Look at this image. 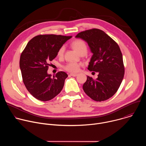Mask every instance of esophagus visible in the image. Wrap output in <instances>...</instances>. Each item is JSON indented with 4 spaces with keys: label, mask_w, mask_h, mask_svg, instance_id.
I'll use <instances>...</instances> for the list:
<instances>
[{
    "label": "esophagus",
    "mask_w": 146,
    "mask_h": 146,
    "mask_svg": "<svg viewBox=\"0 0 146 146\" xmlns=\"http://www.w3.org/2000/svg\"><path fill=\"white\" fill-rule=\"evenodd\" d=\"M69 75L71 76H73V77H76V76H77V74H76V73H70Z\"/></svg>",
    "instance_id": "34e87169"
}]
</instances>
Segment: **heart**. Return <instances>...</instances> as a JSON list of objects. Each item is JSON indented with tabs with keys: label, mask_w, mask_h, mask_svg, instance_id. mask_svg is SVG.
<instances>
[{
	"label": "heart",
	"mask_w": 146,
	"mask_h": 146,
	"mask_svg": "<svg viewBox=\"0 0 146 146\" xmlns=\"http://www.w3.org/2000/svg\"><path fill=\"white\" fill-rule=\"evenodd\" d=\"M72 46L73 48L76 51H77L80 54L82 52H87V44H86L84 41L82 40H76L74 41L72 44ZM64 51H65L64 46H62L58 51V52H57L58 56H62L64 54ZM80 66H81V64L79 63H77V62H70L68 63L64 66V68L66 70L69 72L75 73L79 70Z\"/></svg>",
	"instance_id": "1"
}]
</instances>
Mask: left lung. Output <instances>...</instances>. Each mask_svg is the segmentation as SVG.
<instances>
[{
  "instance_id": "1",
  "label": "left lung",
  "mask_w": 146,
  "mask_h": 146,
  "mask_svg": "<svg viewBox=\"0 0 146 146\" xmlns=\"http://www.w3.org/2000/svg\"><path fill=\"white\" fill-rule=\"evenodd\" d=\"M88 43L93 54L88 69L98 73L95 80L87 76L82 88L92 99L101 102L112 97L119 88L124 76L122 55L115 41L105 32L92 29L76 36Z\"/></svg>"
}]
</instances>
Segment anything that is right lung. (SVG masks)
I'll use <instances>...</instances> for the list:
<instances>
[{"instance_id": "obj_1", "label": "right lung", "mask_w": 146, "mask_h": 146, "mask_svg": "<svg viewBox=\"0 0 146 146\" xmlns=\"http://www.w3.org/2000/svg\"><path fill=\"white\" fill-rule=\"evenodd\" d=\"M72 36L38 35L28 43L20 56L19 67L23 82L29 93L37 99L48 101L58 95L64 87L68 74L58 72L55 76L47 73L49 62L59 49Z\"/></svg>"}]
</instances>
